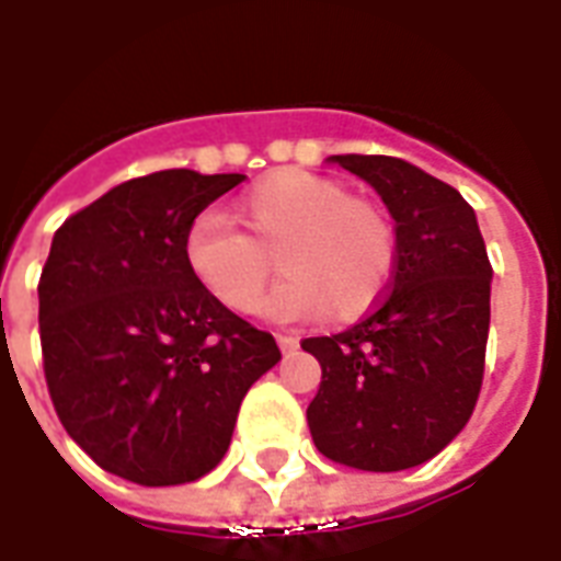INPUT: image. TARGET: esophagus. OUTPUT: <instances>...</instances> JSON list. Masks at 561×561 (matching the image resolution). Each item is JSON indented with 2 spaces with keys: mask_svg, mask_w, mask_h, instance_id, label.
Instances as JSON below:
<instances>
[{
  "mask_svg": "<svg viewBox=\"0 0 561 561\" xmlns=\"http://www.w3.org/2000/svg\"><path fill=\"white\" fill-rule=\"evenodd\" d=\"M276 342H279V348L285 354H291V352H297V348H300V340H297V336H276Z\"/></svg>",
  "mask_w": 561,
  "mask_h": 561,
  "instance_id": "obj_1",
  "label": "esophagus"
}]
</instances>
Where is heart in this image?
<instances>
[{
  "instance_id": "heart-1",
  "label": "heart",
  "mask_w": 561,
  "mask_h": 561,
  "mask_svg": "<svg viewBox=\"0 0 561 561\" xmlns=\"http://www.w3.org/2000/svg\"><path fill=\"white\" fill-rule=\"evenodd\" d=\"M249 233L219 216L197 213L185 225L183 264L216 304L249 316L270 279V249L279 245L282 282L264 316L279 324L364 316L393 276L397 240L388 216L336 180L285 168L257 180L240 201Z\"/></svg>"
}]
</instances>
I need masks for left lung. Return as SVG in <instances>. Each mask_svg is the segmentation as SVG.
<instances>
[{
	"mask_svg": "<svg viewBox=\"0 0 561 561\" xmlns=\"http://www.w3.org/2000/svg\"><path fill=\"white\" fill-rule=\"evenodd\" d=\"M385 201L397 261L390 294L360 324L304 340L321 364L306 409L316 447L364 471L414 469L445 450L481 393L490 282L474 209L393 156H330Z\"/></svg>",
	"mask_w": 561,
	"mask_h": 561,
	"instance_id": "left-lung-1",
	"label": "left lung"
}]
</instances>
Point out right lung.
Listing matches in <instances>:
<instances>
[{
    "label": "right lung",
    "mask_w": 561,
    "mask_h": 561,
    "mask_svg": "<svg viewBox=\"0 0 561 561\" xmlns=\"http://www.w3.org/2000/svg\"><path fill=\"white\" fill-rule=\"evenodd\" d=\"M243 180L149 173L54 233L38 282L47 390L66 433L116 478L173 486L216 469L245 390L282 360L183 264L185 225Z\"/></svg>",
    "instance_id": "obj_1"
}]
</instances>
